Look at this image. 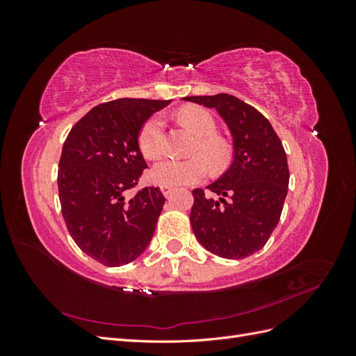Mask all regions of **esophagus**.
I'll list each match as a JSON object with an SVG mask.
<instances>
[{"label": "esophagus", "mask_w": 356, "mask_h": 356, "mask_svg": "<svg viewBox=\"0 0 356 356\" xmlns=\"http://www.w3.org/2000/svg\"><path fill=\"white\" fill-rule=\"evenodd\" d=\"M160 190H161V193H163L165 197H169L172 195V191H174V188L169 186H160Z\"/></svg>", "instance_id": "esophagus-1"}]
</instances>
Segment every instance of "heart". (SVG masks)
<instances>
[{
	"mask_svg": "<svg viewBox=\"0 0 356 356\" xmlns=\"http://www.w3.org/2000/svg\"><path fill=\"white\" fill-rule=\"evenodd\" d=\"M178 120L195 132L199 138L191 154L202 156L213 169H221L229 160V145L217 136V123L209 111L202 106L188 105L178 111ZM138 145L147 159L159 157L165 149V120L161 115H153L141 127ZM203 158V159H204ZM201 157L187 160L165 159L153 168V179L161 186L179 187L202 181L208 174V165Z\"/></svg>",
	"mask_w": 356,
	"mask_h": 356,
	"instance_id": "heart-1",
	"label": "heart"
}]
</instances>
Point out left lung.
I'll return each mask as SVG.
<instances>
[{
  "label": "left lung",
  "instance_id": "8db88e82",
  "mask_svg": "<svg viewBox=\"0 0 356 356\" xmlns=\"http://www.w3.org/2000/svg\"><path fill=\"white\" fill-rule=\"evenodd\" d=\"M217 110L233 141V161L209 184L213 199L193 190L191 229L203 248L215 255L239 260L260 251L281 218L289 170L284 145L270 122L236 96L182 98Z\"/></svg>",
  "mask_w": 356,
  "mask_h": 356
}]
</instances>
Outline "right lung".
Masks as SVG:
<instances>
[{
    "instance_id": "right-lung-1",
    "label": "right lung",
    "mask_w": 356,
    "mask_h": 356,
    "mask_svg": "<svg viewBox=\"0 0 356 356\" xmlns=\"http://www.w3.org/2000/svg\"><path fill=\"white\" fill-rule=\"evenodd\" d=\"M170 101L122 98L95 106L68 134L58 170L62 215L80 250L108 267L136 260L156 230L165 196L134 188L145 163L138 136Z\"/></svg>"
}]
</instances>
